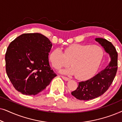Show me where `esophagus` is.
Returning a JSON list of instances; mask_svg holds the SVG:
<instances>
[{
  "instance_id": "34e87169",
  "label": "esophagus",
  "mask_w": 122,
  "mask_h": 122,
  "mask_svg": "<svg viewBox=\"0 0 122 122\" xmlns=\"http://www.w3.org/2000/svg\"><path fill=\"white\" fill-rule=\"evenodd\" d=\"M61 77L63 78V79H64V81H69V78H68V77H66V76H61Z\"/></svg>"
}]
</instances>
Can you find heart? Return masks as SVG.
I'll list each match as a JSON object with an SVG mask.
<instances>
[{
    "instance_id": "1",
    "label": "heart",
    "mask_w": 122,
    "mask_h": 122,
    "mask_svg": "<svg viewBox=\"0 0 122 122\" xmlns=\"http://www.w3.org/2000/svg\"><path fill=\"white\" fill-rule=\"evenodd\" d=\"M103 56L102 49L97 45L74 44L66 48L64 53L59 48L53 49L49 60L56 69L68 66L70 62L71 67L61 70V73L76 75L78 79H84L96 72Z\"/></svg>"
}]
</instances>
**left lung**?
Segmentation results:
<instances>
[{
    "label": "left lung",
    "mask_w": 122,
    "mask_h": 122,
    "mask_svg": "<svg viewBox=\"0 0 122 122\" xmlns=\"http://www.w3.org/2000/svg\"><path fill=\"white\" fill-rule=\"evenodd\" d=\"M109 55L111 61L104 69L91 79L79 82L78 87L71 95L81 101H89L104 94L112 83L118 68V53L112 43L106 39H95Z\"/></svg>",
    "instance_id": "left-lung-1"
}]
</instances>
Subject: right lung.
Masks as SVG:
<instances>
[{"label": "right lung", "instance_id": "add662e5", "mask_svg": "<svg viewBox=\"0 0 122 122\" xmlns=\"http://www.w3.org/2000/svg\"><path fill=\"white\" fill-rule=\"evenodd\" d=\"M52 43L38 33L18 36L5 54L6 72L16 91L25 95L41 92L56 74L50 66L48 56Z\"/></svg>", "mask_w": 122, "mask_h": 122}]
</instances>
